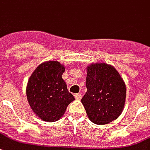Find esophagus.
<instances>
[{"label":"esophagus","mask_w":150,"mask_h":150,"mask_svg":"<svg viewBox=\"0 0 150 150\" xmlns=\"http://www.w3.org/2000/svg\"><path fill=\"white\" fill-rule=\"evenodd\" d=\"M74 96H75V98H76V99H79V100L82 98V95H81L80 93H78V94H75V95H74Z\"/></svg>","instance_id":"esophagus-1"}]
</instances>
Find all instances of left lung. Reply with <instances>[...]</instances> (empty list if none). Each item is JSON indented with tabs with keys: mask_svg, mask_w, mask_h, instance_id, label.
I'll return each instance as SVG.
<instances>
[{
	"mask_svg": "<svg viewBox=\"0 0 150 150\" xmlns=\"http://www.w3.org/2000/svg\"><path fill=\"white\" fill-rule=\"evenodd\" d=\"M87 91L81 102L92 122L105 125L119 117L126 102V84L117 71L104 63L86 69Z\"/></svg>",
	"mask_w": 150,
	"mask_h": 150,
	"instance_id": "obj_1",
	"label": "left lung"
}]
</instances>
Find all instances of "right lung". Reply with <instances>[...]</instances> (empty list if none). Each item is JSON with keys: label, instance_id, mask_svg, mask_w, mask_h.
<instances>
[{"label": "right lung", "instance_id": "add662e5", "mask_svg": "<svg viewBox=\"0 0 150 150\" xmlns=\"http://www.w3.org/2000/svg\"><path fill=\"white\" fill-rule=\"evenodd\" d=\"M65 67L58 61L40 64L30 76L26 88L28 102L36 116L44 122L59 120L75 98L62 75Z\"/></svg>", "mask_w": 150, "mask_h": 150}]
</instances>
